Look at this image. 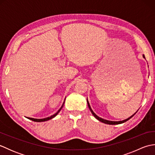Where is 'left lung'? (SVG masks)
I'll list each match as a JSON object with an SVG mask.
<instances>
[{
	"label": "left lung",
	"mask_w": 155,
	"mask_h": 155,
	"mask_svg": "<svg viewBox=\"0 0 155 155\" xmlns=\"http://www.w3.org/2000/svg\"><path fill=\"white\" fill-rule=\"evenodd\" d=\"M143 57L144 58H145V57H144V55H143ZM87 103H88V108H90V110H91V113H92V114H93V115H94V117L97 118V119H98V120H100L101 122H102V123H105V124H121V123H124V122H126V121H127V120H128L130 119V118H132L134 114H136V113H134L133 115H132V116L131 117H130L129 118H128L127 119H126V120H122V121H110V120H104V119H103V118H100L99 117H98L97 115L95 114L94 112L93 111V110L91 109V107H90V104H89V103H88V100H87Z\"/></svg>",
	"instance_id": "obj_1"
}]
</instances>
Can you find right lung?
I'll return each instance as SVG.
<instances>
[{
  "label": "right lung",
  "instance_id": "obj_1",
  "mask_svg": "<svg viewBox=\"0 0 155 155\" xmlns=\"http://www.w3.org/2000/svg\"><path fill=\"white\" fill-rule=\"evenodd\" d=\"M64 103H63V104L62 105V107H61V108L60 109H59L58 111H57V113H55L54 114H53V115H52V116H51V117H47V118H42V119H37V118H28V119H30V120H32V121H35V122H43V121H47V120H50V119H51V118H54L56 115H57L59 112H60V110H61V108L63 107V105H64Z\"/></svg>",
  "mask_w": 155,
  "mask_h": 155
}]
</instances>
